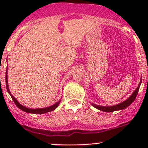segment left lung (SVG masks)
I'll return each mask as SVG.
<instances>
[{
    "mask_svg": "<svg viewBox=\"0 0 148 148\" xmlns=\"http://www.w3.org/2000/svg\"><path fill=\"white\" fill-rule=\"evenodd\" d=\"M141 81L142 79H140V83H139L138 87L136 88V89L135 90V91L132 93V95H131L128 99L125 100V101H123V102L118 103V104L114 105V106H99V105L95 104V103H91L92 106H94L95 108H97V109H99L100 111H103V112H113L115 111H120V110L125 109V108H127V107H128L130 104H132V102L134 101V99H135L136 97V95L137 94H138V92L139 90V88H140V84H141Z\"/></svg>",
    "mask_w": 148,
    "mask_h": 148,
    "instance_id": "8db88e82",
    "label": "left lung"
}]
</instances>
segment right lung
I'll return each instance as SVG.
<instances>
[{
	"instance_id": "right-lung-1",
	"label": "right lung",
	"mask_w": 148,
	"mask_h": 148,
	"mask_svg": "<svg viewBox=\"0 0 148 148\" xmlns=\"http://www.w3.org/2000/svg\"><path fill=\"white\" fill-rule=\"evenodd\" d=\"M6 75H5V82H6V88H7V90H8V93L10 94V95L11 96L12 99L13 101H14V102L15 103V104L17 106L18 108H20V109L22 110V111H23L24 112H26V113H35V114H44V113H48V112H51V111H53V110H55L56 108H57L58 106H59V104H60V102L61 101V99L59 100L58 101H57L56 103H55L54 104L51 105V106H49V107H46V108H27V107H25L24 106H23V105H21V103H20L16 99V98L14 97V96L12 95L11 94V92H10V90H9V87H8V68L6 69Z\"/></svg>"
}]
</instances>
